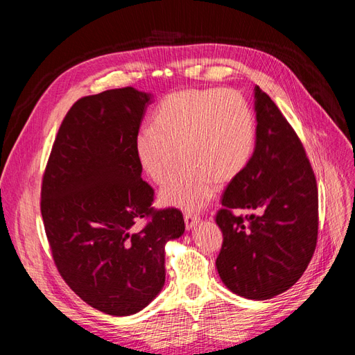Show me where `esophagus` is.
I'll use <instances>...</instances> for the list:
<instances>
[{
    "label": "esophagus",
    "mask_w": 355,
    "mask_h": 355,
    "mask_svg": "<svg viewBox=\"0 0 355 355\" xmlns=\"http://www.w3.org/2000/svg\"><path fill=\"white\" fill-rule=\"evenodd\" d=\"M184 220H185V227H187V230H192V228H194L196 225L200 222V218L197 216L196 213L187 211V213L184 214Z\"/></svg>",
    "instance_id": "1"
}]
</instances>
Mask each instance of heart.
<instances>
[{
	"mask_svg": "<svg viewBox=\"0 0 355 355\" xmlns=\"http://www.w3.org/2000/svg\"><path fill=\"white\" fill-rule=\"evenodd\" d=\"M153 125L142 127L135 141L136 158L146 176L163 185L179 166V153L185 159L179 175L159 192L164 206L201 209L213 198L216 180L222 184L237 178L254 151V116L249 102L235 90L168 94Z\"/></svg>",
	"mask_w": 355,
	"mask_h": 355,
	"instance_id": "1",
	"label": "heart"
}]
</instances>
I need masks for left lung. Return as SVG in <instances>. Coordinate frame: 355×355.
<instances>
[{
    "instance_id": "1",
    "label": "left lung",
    "mask_w": 355,
    "mask_h": 355,
    "mask_svg": "<svg viewBox=\"0 0 355 355\" xmlns=\"http://www.w3.org/2000/svg\"><path fill=\"white\" fill-rule=\"evenodd\" d=\"M253 96L254 151L222 196L216 223L223 243L216 268L232 293L265 300L292 287L314 254L318 191L293 128L257 85ZM234 208L251 214L234 217Z\"/></svg>"
}]
</instances>
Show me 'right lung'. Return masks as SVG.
Here are the masks:
<instances>
[{"label": "right lung", "instance_id": "add662e5", "mask_svg": "<svg viewBox=\"0 0 355 355\" xmlns=\"http://www.w3.org/2000/svg\"><path fill=\"white\" fill-rule=\"evenodd\" d=\"M153 102L133 87L75 102L42 178L41 214L60 275L85 304L115 317L158 296L166 244L185 232L178 209L154 211V191L141 178L135 141Z\"/></svg>", "mask_w": 355, "mask_h": 355}]
</instances>
